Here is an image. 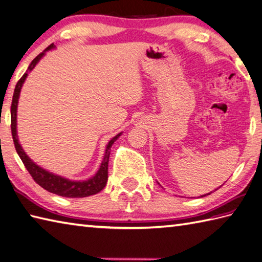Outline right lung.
<instances>
[{"mask_svg": "<svg viewBox=\"0 0 262 262\" xmlns=\"http://www.w3.org/2000/svg\"><path fill=\"white\" fill-rule=\"evenodd\" d=\"M51 48H54V43L50 45L49 47L45 49V51L50 50ZM45 51L39 54L32 62L30 63V66L28 67L27 72H30L34 68V66L37 65V62L41 59V57L45 55ZM28 73H26L23 76L17 80V83L15 85L14 93H13V98H12V104H11V132H12V138H13V142H14V147L17 155L21 158L23 165L27 168V170L30 173L31 177L33 178L34 182H36L39 186L46 190H48L49 193L63 196V197H72V199H75V197H86V196H91L97 194L98 191H101L104 187H105L106 182H107V166H108V158H110V150H111L112 144L114 141L120 137L121 133H119L118 136H115L111 141L108 142L106 151H105V156H104V159L102 161V165L100 167V170L96 172V175L86 180V182H72V180H68L62 178L60 176H56L52 175V173L43 170L42 168L38 167L34 162L30 160V158L26 155L25 151L21 148L19 141H17V136H16V107H17V100H19V95H20V91L23 82L27 77Z\"/></svg>", "mask_w": 262, "mask_h": 262, "instance_id": "right-lung-1", "label": "right lung"}]
</instances>
